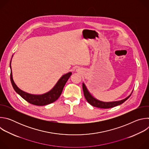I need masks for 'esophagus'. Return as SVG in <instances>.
<instances>
[{
  "label": "esophagus",
  "instance_id": "1",
  "mask_svg": "<svg viewBox=\"0 0 149 149\" xmlns=\"http://www.w3.org/2000/svg\"><path fill=\"white\" fill-rule=\"evenodd\" d=\"M77 71H79V70H78H78H77Z\"/></svg>",
  "mask_w": 149,
  "mask_h": 149
}]
</instances>
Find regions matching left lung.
<instances>
[{"mask_svg":"<svg viewBox=\"0 0 149 149\" xmlns=\"http://www.w3.org/2000/svg\"><path fill=\"white\" fill-rule=\"evenodd\" d=\"M82 89H83V92L84 94V97L86 98V100L87 102L90 104L91 105L94 106V107L100 108V109H110L114 107H116V106H117L118 105H120L123 104L124 101H125L127 99H128L132 95L133 90L132 91V93L126 98H125L123 100H120V101H112V102H104L102 101H100L95 98H94L91 93L89 92L88 90L86 84H85L84 82L82 83Z\"/></svg>","mask_w":149,"mask_h":149,"instance_id":"obj_1","label":"left lung"}]
</instances>
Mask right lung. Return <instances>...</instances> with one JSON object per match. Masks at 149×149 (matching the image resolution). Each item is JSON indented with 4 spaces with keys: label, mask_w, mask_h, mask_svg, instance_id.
Segmentation results:
<instances>
[{
    "label": "right lung",
    "mask_w": 149,
    "mask_h": 149,
    "mask_svg": "<svg viewBox=\"0 0 149 149\" xmlns=\"http://www.w3.org/2000/svg\"><path fill=\"white\" fill-rule=\"evenodd\" d=\"M11 61H12V59L10 62V81H11L13 89L19 95L21 96V97H22L24 100H25L28 102L35 105H39V106L45 105L55 101L61 95L62 92L63 88L64 87L67 81L72 75L71 72H70L67 74L63 75L60 78V79L58 81L56 84L55 85V86L49 91L45 94H39V95L32 94L21 90L19 88L17 87L16 84L15 83L13 79V75H12V68H11Z\"/></svg>",
    "instance_id": "add662e5"
}]
</instances>
